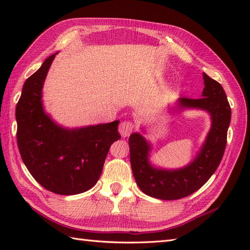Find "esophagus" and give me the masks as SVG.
Masks as SVG:
<instances>
[{
  "label": "esophagus",
  "mask_w": 250,
  "mask_h": 250,
  "mask_svg": "<svg viewBox=\"0 0 250 250\" xmlns=\"http://www.w3.org/2000/svg\"><path fill=\"white\" fill-rule=\"evenodd\" d=\"M134 129V125L131 121H124L119 125V132L124 137H128Z\"/></svg>",
  "instance_id": "obj_1"
}]
</instances>
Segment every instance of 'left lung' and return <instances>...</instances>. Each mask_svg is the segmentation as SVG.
<instances>
[{
    "mask_svg": "<svg viewBox=\"0 0 250 250\" xmlns=\"http://www.w3.org/2000/svg\"><path fill=\"white\" fill-rule=\"evenodd\" d=\"M205 87L200 99L180 98L179 108L209 113L211 128L200 152L187 167L164 169L151 166V146L140 133L130 135V162L135 182L145 194L160 200H178L199 190L218 167L225 153L231 108L221 84L203 73Z\"/></svg>",
    "mask_w": 250,
    "mask_h": 250,
    "instance_id": "8db88e82",
    "label": "left lung"
}]
</instances>
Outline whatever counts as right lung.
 <instances>
[{
    "mask_svg": "<svg viewBox=\"0 0 250 250\" xmlns=\"http://www.w3.org/2000/svg\"><path fill=\"white\" fill-rule=\"evenodd\" d=\"M56 54L26 79L16 106L20 156L32 176L51 192L70 195L92 188L110 145L120 139L119 120L66 129L45 113L42 89Z\"/></svg>",
    "mask_w": 250,
    "mask_h": 250,
    "instance_id": "add662e5",
    "label": "right lung"
}]
</instances>
